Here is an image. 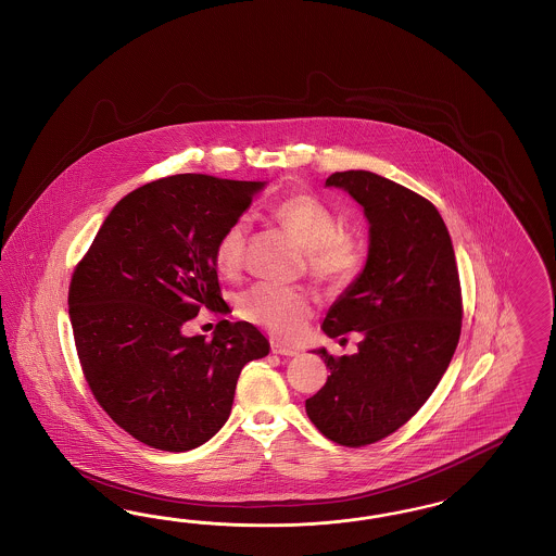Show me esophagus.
I'll list each match as a JSON object with an SVG mask.
<instances>
[{
	"mask_svg": "<svg viewBox=\"0 0 556 556\" xmlns=\"http://www.w3.org/2000/svg\"><path fill=\"white\" fill-rule=\"evenodd\" d=\"M270 351H273L275 355H286V357H293V355H298V351H295V349L283 345L281 341H273V343H270Z\"/></svg>",
	"mask_w": 556,
	"mask_h": 556,
	"instance_id": "34e87169",
	"label": "esophagus"
}]
</instances>
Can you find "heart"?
Instances as JSON below:
<instances>
[{
    "mask_svg": "<svg viewBox=\"0 0 556 556\" xmlns=\"http://www.w3.org/2000/svg\"><path fill=\"white\" fill-rule=\"evenodd\" d=\"M273 215L307 249V265L318 281L330 286L349 283L362 263L357 244L339 231V219L312 194H291L273 205ZM249 236V219L238 217L222 231L215 244V267L233 273L242 265ZM238 312L252 325L279 337H298L306 325L312 304L306 291L277 283H256L238 300Z\"/></svg>",
    "mask_w": 556,
    "mask_h": 556,
    "instance_id": "b5f03b06",
    "label": "heart"
}]
</instances>
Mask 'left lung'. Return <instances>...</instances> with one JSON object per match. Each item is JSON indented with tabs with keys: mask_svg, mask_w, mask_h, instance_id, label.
<instances>
[{
	"mask_svg": "<svg viewBox=\"0 0 556 556\" xmlns=\"http://www.w3.org/2000/svg\"><path fill=\"white\" fill-rule=\"evenodd\" d=\"M369 224L367 261L326 314L323 330L353 355L332 357L330 376L306 401L309 421L334 443L359 447L388 438L431 396L454 357L462 328L456 254L440 211L421 194L367 170L330 174Z\"/></svg>",
	"mask_w": 556,
	"mask_h": 556,
	"instance_id": "8db88e82",
	"label": "left lung"
}]
</instances>
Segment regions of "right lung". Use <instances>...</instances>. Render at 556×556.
<instances>
[{"instance_id":"add662e5","label":"right lung","mask_w":556,"mask_h":556,"mask_svg":"<svg viewBox=\"0 0 556 556\" xmlns=\"http://www.w3.org/2000/svg\"><path fill=\"white\" fill-rule=\"evenodd\" d=\"M265 182L176 174L143 185L102 222L70 286L77 357L98 404L135 440L164 452L210 441L230 417L242 367L268 355L249 323L210 341L182 325L224 312L215 270L222 231Z\"/></svg>"}]
</instances>
